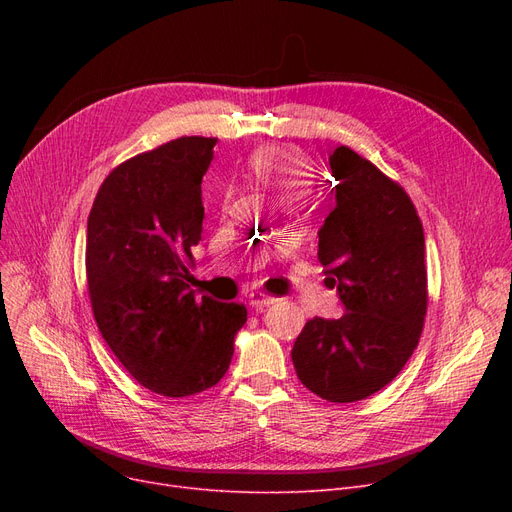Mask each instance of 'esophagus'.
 <instances>
[{
	"label": "esophagus",
	"mask_w": 512,
	"mask_h": 512,
	"mask_svg": "<svg viewBox=\"0 0 512 512\" xmlns=\"http://www.w3.org/2000/svg\"><path fill=\"white\" fill-rule=\"evenodd\" d=\"M274 301H276L274 297H270V294H265V292H261V290H255V292L249 294V303H251L253 307H267V305H272Z\"/></svg>",
	"instance_id": "34e87169"
}]
</instances>
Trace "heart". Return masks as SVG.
Returning a JSON list of instances; mask_svg holds the SVG:
<instances>
[{
	"mask_svg": "<svg viewBox=\"0 0 512 512\" xmlns=\"http://www.w3.org/2000/svg\"><path fill=\"white\" fill-rule=\"evenodd\" d=\"M251 176L280 199H303L315 182L311 159L297 147L270 145L257 149L249 159Z\"/></svg>",
	"mask_w": 512,
	"mask_h": 512,
	"instance_id": "heart-1",
	"label": "heart"
}]
</instances>
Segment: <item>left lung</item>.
Segmentation results:
<instances>
[{
    "label": "left lung",
    "mask_w": 512,
    "mask_h": 512,
    "mask_svg": "<svg viewBox=\"0 0 512 512\" xmlns=\"http://www.w3.org/2000/svg\"><path fill=\"white\" fill-rule=\"evenodd\" d=\"M336 207L317 259L344 305L309 319L292 346L299 380L330 402L363 400L411 359L427 311L425 238L405 188L351 147L330 155Z\"/></svg>",
    "instance_id": "8db88e82"
}]
</instances>
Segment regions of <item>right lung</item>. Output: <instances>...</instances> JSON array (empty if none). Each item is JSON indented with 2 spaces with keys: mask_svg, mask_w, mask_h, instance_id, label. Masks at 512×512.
<instances>
[{
  "mask_svg": "<svg viewBox=\"0 0 512 512\" xmlns=\"http://www.w3.org/2000/svg\"><path fill=\"white\" fill-rule=\"evenodd\" d=\"M218 139L180 137L114 168L87 222V284L97 328L141 386L168 398L218 384L247 307L191 290L203 230L201 180Z\"/></svg>",
  "mask_w": 512,
  "mask_h": 512,
  "instance_id": "right-lung-1",
  "label": "right lung"
}]
</instances>
